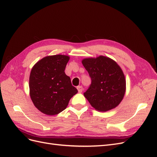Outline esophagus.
Wrapping results in <instances>:
<instances>
[{
  "label": "esophagus",
  "mask_w": 157,
  "mask_h": 157,
  "mask_svg": "<svg viewBox=\"0 0 157 157\" xmlns=\"http://www.w3.org/2000/svg\"><path fill=\"white\" fill-rule=\"evenodd\" d=\"M77 90H78V92L79 93H81L82 92V86H79L77 87Z\"/></svg>",
  "instance_id": "1"
}]
</instances>
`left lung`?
<instances>
[{
    "label": "left lung",
    "mask_w": 157,
    "mask_h": 157,
    "mask_svg": "<svg viewBox=\"0 0 157 157\" xmlns=\"http://www.w3.org/2000/svg\"><path fill=\"white\" fill-rule=\"evenodd\" d=\"M92 83L84 96L96 110L105 112L119 105L126 92L124 73L115 61L106 56L82 60Z\"/></svg>",
    "instance_id": "8db88e82"
}]
</instances>
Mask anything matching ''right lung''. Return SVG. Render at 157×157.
I'll return each instance as SVG.
<instances>
[{"label": "right lung", "mask_w": 157, "mask_h": 157, "mask_svg": "<svg viewBox=\"0 0 157 157\" xmlns=\"http://www.w3.org/2000/svg\"><path fill=\"white\" fill-rule=\"evenodd\" d=\"M70 57L46 56L34 65L29 77V94L34 105L47 115H58L78 92L65 73Z\"/></svg>", "instance_id": "right-lung-1"}]
</instances>
